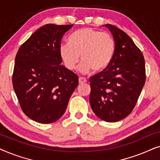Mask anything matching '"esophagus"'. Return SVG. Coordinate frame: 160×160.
<instances>
[{"label": "esophagus", "mask_w": 160, "mask_h": 160, "mask_svg": "<svg viewBox=\"0 0 160 160\" xmlns=\"http://www.w3.org/2000/svg\"><path fill=\"white\" fill-rule=\"evenodd\" d=\"M87 82V80L85 79L84 78H82V77H80L79 78H78V83H79L80 84H84V83Z\"/></svg>", "instance_id": "1"}]
</instances>
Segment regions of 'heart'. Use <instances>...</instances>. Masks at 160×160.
<instances>
[{
	"instance_id": "obj_1",
	"label": "heart",
	"mask_w": 160,
	"mask_h": 160,
	"mask_svg": "<svg viewBox=\"0 0 160 160\" xmlns=\"http://www.w3.org/2000/svg\"><path fill=\"white\" fill-rule=\"evenodd\" d=\"M115 52L112 36L92 28L78 30L69 37V43H61L60 54L65 67L73 70L79 62L82 73L100 72L108 66Z\"/></svg>"
}]
</instances>
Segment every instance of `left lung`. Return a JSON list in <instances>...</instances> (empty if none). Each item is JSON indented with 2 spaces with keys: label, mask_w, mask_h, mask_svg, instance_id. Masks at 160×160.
<instances>
[{
  "label": "left lung",
  "mask_w": 160,
  "mask_h": 160,
  "mask_svg": "<svg viewBox=\"0 0 160 160\" xmlns=\"http://www.w3.org/2000/svg\"><path fill=\"white\" fill-rule=\"evenodd\" d=\"M115 52L108 67L90 77L89 102L93 112L108 122L122 120L131 113L146 82L145 60L128 34L111 25Z\"/></svg>",
  "instance_id": "left-lung-1"
}]
</instances>
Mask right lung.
Instances as JSON below:
<instances>
[{
    "instance_id": "obj_1",
    "label": "right lung",
    "mask_w": 160,
    "mask_h": 160,
    "mask_svg": "<svg viewBox=\"0 0 160 160\" xmlns=\"http://www.w3.org/2000/svg\"><path fill=\"white\" fill-rule=\"evenodd\" d=\"M73 25L47 24L21 46L15 58L13 87L23 112L41 124L64 114L78 85V76L61 65L60 41Z\"/></svg>"
}]
</instances>
